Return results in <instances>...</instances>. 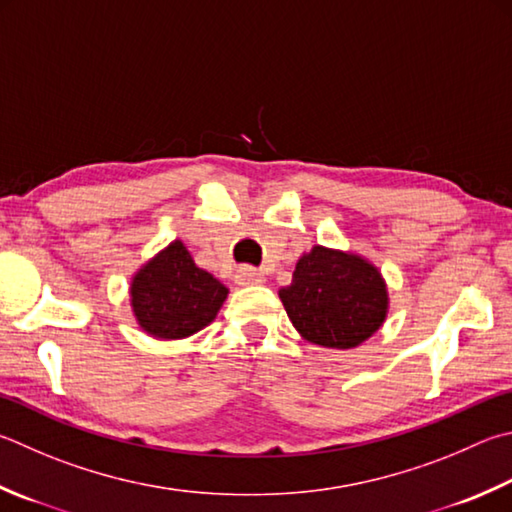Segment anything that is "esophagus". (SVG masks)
Instances as JSON below:
<instances>
[{
    "label": "esophagus",
    "mask_w": 512,
    "mask_h": 512,
    "mask_svg": "<svg viewBox=\"0 0 512 512\" xmlns=\"http://www.w3.org/2000/svg\"><path fill=\"white\" fill-rule=\"evenodd\" d=\"M235 282H237L239 286H253V284L266 282V277H264V273L255 271V268L241 266V268H237V273H235Z\"/></svg>",
    "instance_id": "1"
}]
</instances>
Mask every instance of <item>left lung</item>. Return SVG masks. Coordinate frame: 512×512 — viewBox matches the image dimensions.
Here are the masks:
<instances>
[{
  "instance_id": "1",
  "label": "left lung",
  "mask_w": 512,
  "mask_h": 512,
  "mask_svg": "<svg viewBox=\"0 0 512 512\" xmlns=\"http://www.w3.org/2000/svg\"><path fill=\"white\" fill-rule=\"evenodd\" d=\"M300 336L324 349H353L383 327L389 291L380 268L351 250L315 244L277 291Z\"/></svg>"
}]
</instances>
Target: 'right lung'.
I'll list each match as a JSON object with an SVG mask.
<instances>
[{"mask_svg": "<svg viewBox=\"0 0 512 512\" xmlns=\"http://www.w3.org/2000/svg\"><path fill=\"white\" fill-rule=\"evenodd\" d=\"M228 288L194 264L181 239H174L138 268L129 282L136 324L156 340H183L217 318Z\"/></svg>", "mask_w": 512, "mask_h": 512, "instance_id": "obj_1", "label": "right lung"}]
</instances>
